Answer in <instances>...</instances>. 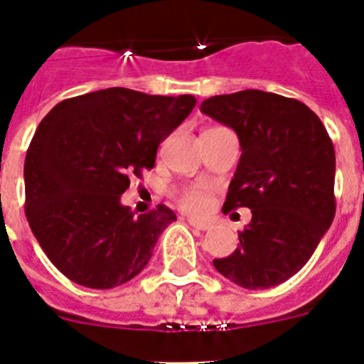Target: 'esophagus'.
I'll list each match as a JSON object with an SVG mask.
<instances>
[{"label": "esophagus", "mask_w": 364, "mask_h": 364, "mask_svg": "<svg viewBox=\"0 0 364 364\" xmlns=\"http://www.w3.org/2000/svg\"><path fill=\"white\" fill-rule=\"evenodd\" d=\"M189 226H193L195 230H200V231L211 230V224H208V222L197 220V218H189Z\"/></svg>", "instance_id": "obj_1"}]
</instances>
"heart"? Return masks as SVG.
I'll return each mask as SVG.
<instances>
[{
  "mask_svg": "<svg viewBox=\"0 0 364 364\" xmlns=\"http://www.w3.org/2000/svg\"><path fill=\"white\" fill-rule=\"evenodd\" d=\"M176 202L188 213L200 215L210 210L211 193L210 189L202 188V186H188L176 193Z\"/></svg>",
  "mask_w": 364,
  "mask_h": 364,
  "instance_id": "obj_1",
  "label": "heart"
}]
</instances>
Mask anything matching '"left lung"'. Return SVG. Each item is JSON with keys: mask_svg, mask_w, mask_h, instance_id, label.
Segmentation results:
<instances>
[{"mask_svg": "<svg viewBox=\"0 0 364 364\" xmlns=\"http://www.w3.org/2000/svg\"><path fill=\"white\" fill-rule=\"evenodd\" d=\"M200 111L231 127L242 149L222 211L252 210L240 246L213 266L246 290L281 284L310 260L336 217L332 140L308 105L273 92L211 96Z\"/></svg>", "mask_w": 364, "mask_h": 364, "instance_id": "obj_1", "label": "left lung"}]
</instances>
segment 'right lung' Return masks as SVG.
<instances>
[{
    "mask_svg": "<svg viewBox=\"0 0 364 364\" xmlns=\"http://www.w3.org/2000/svg\"><path fill=\"white\" fill-rule=\"evenodd\" d=\"M197 104L111 87L67 98L38 125L25 156V215L41 250L76 284L111 290L136 277L176 215L134 217L120 195Z\"/></svg>",
    "mask_w": 364,
    "mask_h": 364,
    "instance_id": "right-lung-1",
    "label": "right lung"
}]
</instances>
